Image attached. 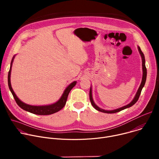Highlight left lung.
<instances>
[{"label":"left lung","mask_w":159,"mask_h":159,"mask_svg":"<svg viewBox=\"0 0 159 159\" xmlns=\"http://www.w3.org/2000/svg\"><path fill=\"white\" fill-rule=\"evenodd\" d=\"M139 52L141 55V57H142V69H143V77H142V83L140 85V87L138 90V91L137 93V94H136L135 96H134V98L133 99V100L129 103L128 104V105L126 106H125L123 107H121L120 108H118L117 109H115V110H112V111H106V110H104V109H102L101 108H99L98 106H97L95 103L93 101V97H92V89H91V87H90V92H89V98H90V102H91V104L93 105V106L98 111H101V112H105V113H115V112H120L126 108H128V107H129L131 106H132L133 105H134L136 102H137V101L139 100V97H140V95L141 94V92H142V90L143 87V86L145 85V82H146V79H147V69H146V66H145V57H144V55L143 53V52H142L140 48L139 47Z\"/></svg>","instance_id":"1"}]
</instances>
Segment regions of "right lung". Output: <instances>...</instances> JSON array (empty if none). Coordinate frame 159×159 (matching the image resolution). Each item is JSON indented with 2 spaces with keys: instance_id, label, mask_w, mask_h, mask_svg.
I'll return each mask as SVG.
<instances>
[{
  "instance_id": "add662e5",
  "label": "right lung",
  "mask_w": 159,
  "mask_h": 159,
  "mask_svg": "<svg viewBox=\"0 0 159 159\" xmlns=\"http://www.w3.org/2000/svg\"><path fill=\"white\" fill-rule=\"evenodd\" d=\"M14 58V57L12 58V60L11 61L10 70H9V73H8V85H9V88L11 90V93H12L17 104L20 108H22V109H24L26 111H28L30 112L33 113V114L38 115H49L53 114V113L57 112L59 111L60 109H61L65 106V105L66 104V99H67L68 96H69V94L70 91L72 90V89L75 85L77 82L75 81V82L71 83L69 86H68L65 89V91H64L63 95L61 96V98L60 99V100L55 104L48 105V106H31V105L26 104L24 102H22L21 101H20L17 98V97L15 94L14 92L13 91V90L12 89V87H11L10 78H11V66H12V63L13 62Z\"/></svg>"
}]
</instances>
